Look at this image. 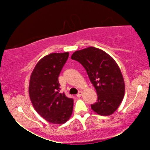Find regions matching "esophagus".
Masks as SVG:
<instances>
[{"label":"esophagus","instance_id":"esophagus-1","mask_svg":"<svg viewBox=\"0 0 150 150\" xmlns=\"http://www.w3.org/2000/svg\"><path fill=\"white\" fill-rule=\"evenodd\" d=\"M82 92H79L78 93H77V97H80L81 96H82Z\"/></svg>","mask_w":150,"mask_h":150}]
</instances>
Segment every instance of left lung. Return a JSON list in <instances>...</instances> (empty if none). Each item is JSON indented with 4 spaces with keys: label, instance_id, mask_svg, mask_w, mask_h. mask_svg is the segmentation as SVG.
Instances as JSON below:
<instances>
[{
    "label": "left lung",
    "instance_id": "8db88e82",
    "mask_svg": "<svg viewBox=\"0 0 150 150\" xmlns=\"http://www.w3.org/2000/svg\"><path fill=\"white\" fill-rule=\"evenodd\" d=\"M71 59L85 68L97 91L98 99L91 105L92 109L101 116L113 114L125 94L124 80L115 60L103 50L93 46L75 51Z\"/></svg>",
    "mask_w": 150,
    "mask_h": 150
}]
</instances>
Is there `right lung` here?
Wrapping results in <instances>:
<instances>
[{
	"label": "right lung",
	"instance_id": "right-lung-1",
	"mask_svg": "<svg viewBox=\"0 0 150 150\" xmlns=\"http://www.w3.org/2000/svg\"><path fill=\"white\" fill-rule=\"evenodd\" d=\"M69 53L45 56L34 67L30 76L29 94L36 111L49 123L63 124L71 116L73 99L60 92L58 76Z\"/></svg>",
	"mask_w": 150,
	"mask_h": 150
}]
</instances>
